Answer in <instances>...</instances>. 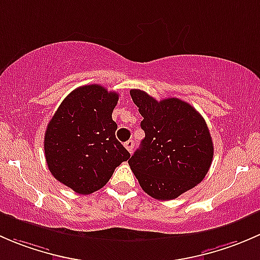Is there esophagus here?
<instances>
[{"mask_svg":"<svg viewBox=\"0 0 260 260\" xmlns=\"http://www.w3.org/2000/svg\"><path fill=\"white\" fill-rule=\"evenodd\" d=\"M124 147L128 149V152H129V153H132L133 148H135V142H133V140L127 141V142L124 143Z\"/></svg>","mask_w":260,"mask_h":260,"instance_id":"obj_1","label":"esophagus"}]
</instances>
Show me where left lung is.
Wrapping results in <instances>:
<instances>
[{
	"label": "left lung",
	"mask_w": 260,
	"mask_h": 260,
	"mask_svg": "<svg viewBox=\"0 0 260 260\" xmlns=\"http://www.w3.org/2000/svg\"><path fill=\"white\" fill-rule=\"evenodd\" d=\"M129 93L143 117L146 137L128 164L146 193L174 200L200 183L210 169L214 145L208 125L181 99L157 102L140 89Z\"/></svg>",
	"instance_id": "1"
}]
</instances>
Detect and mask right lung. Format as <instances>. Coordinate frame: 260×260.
<instances>
[{
  "label": "right lung",
  "instance_id": "obj_1",
  "mask_svg": "<svg viewBox=\"0 0 260 260\" xmlns=\"http://www.w3.org/2000/svg\"><path fill=\"white\" fill-rule=\"evenodd\" d=\"M118 94L98 84L73 90L50 119L44 138L52 176L80 195L103 187L131 157L115 138Z\"/></svg>",
  "mask_w": 260,
  "mask_h": 260
}]
</instances>
